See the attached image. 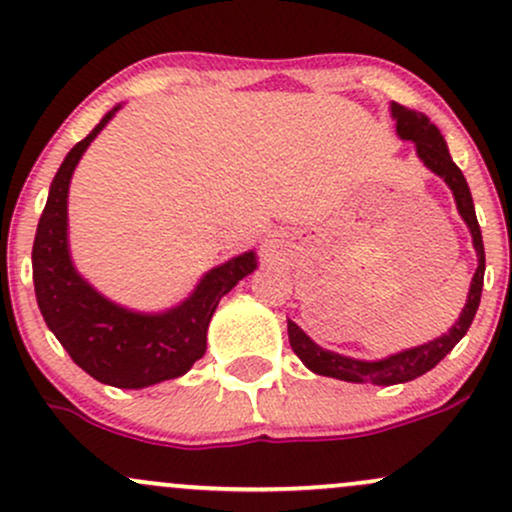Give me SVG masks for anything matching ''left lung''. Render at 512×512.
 <instances>
[{"mask_svg":"<svg viewBox=\"0 0 512 512\" xmlns=\"http://www.w3.org/2000/svg\"><path fill=\"white\" fill-rule=\"evenodd\" d=\"M392 117L397 120L399 137L411 139V142L416 144V154H419L421 161H424L433 173L448 182L452 195H455L457 209H460V216L469 226V231H472L479 267L472 279V286H469L467 305H464L460 320L452 325V330L448 334H443V337L433 339V342H428L424 346H416V349H407L402 351V354L383 358V361H356V358H346L334 354V351H325L322 346H317L296 322L289 320L291 349L296 351V356L301 358L305 366L317 375H330V378L346 380V383L397 385L409 383V380L419 378V375L436 368L438 363L455 349V344L460 342L464 334H467L474 315H477L481 301V286H484V240H481V228L477 214H474L472 192H469V185L467 180H464L462 170L457 168L455 161L450 158L448 144H445L443 134H440V129L433 125L424 113H416V110L404 108V105L399 103H392Z\"/></svg>","mask_w":512,"mask_h":512,"instance_id":"8db88e82","label":"left lung"}]
</instances>
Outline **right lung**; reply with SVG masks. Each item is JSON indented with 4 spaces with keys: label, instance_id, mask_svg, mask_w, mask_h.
<instances>
[{
    "label": "right lung",
    "instance_id": "right-lung-1",
    "mask_svg": "<svg viewBox=\"0 0 512 512\" xmlns=\"http://www.w3.org/2000/svg\"><path fill=\"white\" fill-rule=\"evenodd\" d=\"M117 108L69 151L52 180L33 240V284L40 313L76 366L98 383L139 390L178 378L204 356L207 327L221 296L248 276L257 262L255 252H245L211 269L185 303L163 315L129 313L76 274L67 248L69 180L86 146Z\"/></svg>",
    "mask_w": 512,
    "mask_h": 512
}]
</instances>
